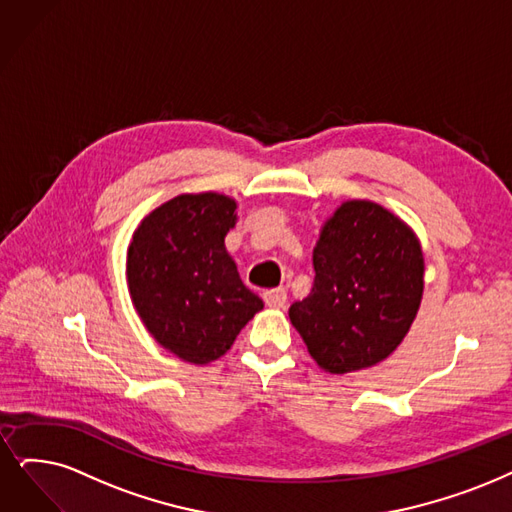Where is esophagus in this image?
<instances>
[{"label":"esophagus","instance_id":"1","mask_svg":"<svg viewBox=\"0 0 512 512\" xmlns=\"http://www.w3.org/2000/svg\"><path fill=\"white\" fill-rule=\"evenodd\" d=\"M262 298H264V302H267V306H271V309H285V304H288V294H285L283 288L264 292Z\"/></svg>","mask_w":512,"mask_h":512}]
</instances>
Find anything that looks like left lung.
<instances>
[{
	"label": "left lung",
	"instance_id": "obj_1",
	"mask_svg": "<svg viewBox=\"0 0 512 512\" xmlns=\"http://www.w3.org/2000/svg\"><path fill=\"white\" fill-rule=\"evenodd\" d=\"M311 294L290 321L321 370L349 374L391 355L416 319L424 256L407 224L374 201H344L313 250Z\"/></svg>",
	"mask_w": 512,
	"mask_h": 512
}]
</instances>
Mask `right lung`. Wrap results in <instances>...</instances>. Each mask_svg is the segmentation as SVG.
<instances>
[{
	"label": "right lung",
	"instance_id": "obj_1",
	"mask_svg": "<svg viewBox=\"0 0 512 512\" xmlns=\"http://www.w3.org/2000/svg\"><path fill=\"white\" fill-rule=\"evenodd\" d=\"M235 210L227 195H178L140 222L128 248L138 317L163 349L195 365L227 353L264 306L224 248Z\"/></svg>",
	"mask_w": 512,
	"mask_h": 512
}]
</instances>
